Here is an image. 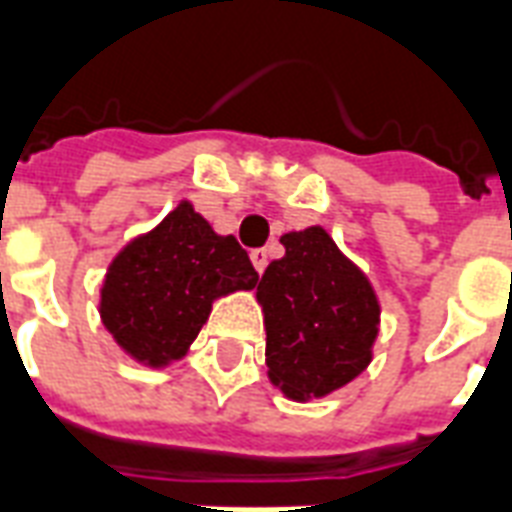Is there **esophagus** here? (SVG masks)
I'll return each mask as SVG.
<instances>
[{
	"label": "esophagus",
	"instance_id": "34e87169",
	"mask_svg": "<svg viewBox=\"0 0 512 512\" xmlns=\"http://www.w3.org/2000/svg\"><path fill=\"white\" fill-rule=\"evenodd\" d=\"M249 257H252V266H255L257 274H263V271H266V266H268V252H266V249H252V252H249Z\"/></svg>",
	"mask_w": 512,
	"mask_h": 512
}]
</instances>
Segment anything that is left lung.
<instances>
[{
	"label": "left lung",
	"instance_id": "left-lung-1",
	"mask_svg": "<svg viewBox=\"0 0 512 512\" xmlns=\"http://www.w3.org/2000/svg\"><path fill=\"white\" fill-rule=\"evenodd\" d=\"M285 257L260 276L268 377L290 399L342 388L369 366L380 304L323 227L282 236Z\"/></svg>",
	"mask_w": 512,
	"mask_h": 512
}]
</instances>
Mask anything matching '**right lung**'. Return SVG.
Wrapping results in <instances>:
<instances>
[{
	"instance_id": "right-lung-1",
	"label": "right lung",
	"mask_w": 512,
	"mask_h": 512,
	"mask_svg": "<svg viewBox=\"0 0 512 512\" xmlns=\"http://www.w3.org/2000/svg\"><path fill=\"white\" fill-rule=\"evenodd\" d=\"M257 271L233 236H217L189 203L113 260L100 314L121 350L149 366L181 358L219 295L252 290Z\"/></svg>"
}]
</instances>
